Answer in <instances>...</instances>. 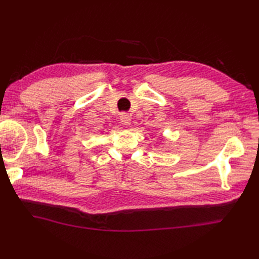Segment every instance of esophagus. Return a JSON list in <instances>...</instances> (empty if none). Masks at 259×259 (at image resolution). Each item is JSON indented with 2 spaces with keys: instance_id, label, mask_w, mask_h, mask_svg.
I'll use <instances>...</instances> for the list:
<instances>
[{
  "instance_id": "esophagus-1",
  "label": "esophagus",
  "mask_w": 259,
  "mask_h": 259,
  "mask_svg": "<svg viewBox=\"0 0 259 259\" xmlns=\"http://www.w3.org/2000/svg\"><path fill=\"white\" fill-rule=\"evenodd\" d=\"M120 121H121V123H122L123 125H126V126L131 124V118H130L129 114H125V113L121 114Z\"/></svg>"
}]
</instances>
